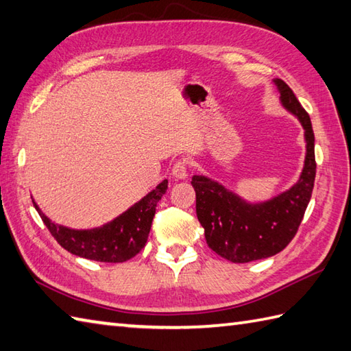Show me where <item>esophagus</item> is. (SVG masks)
<instances>
[{"label": "esophagus", "instance_id": "1", "mask_svg": "<svg viewBox=\"0 0 351 351\" xmlns=\"http://www.w3.org/2000/svg\"><path fill=\"white\" fill-rule=\"evenodd\" d=\"M171 175H173L176 180H185V178H187V162L176 161L175 166L171 167Z\"/></svg>", "mask_w": 351, "mask_h": 351}]
</instances>
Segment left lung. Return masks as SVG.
<instances>
[{
  "instance_id": "1",
  "label": "left lung",
  "mask_w": 351,
  "mask_h": 351,
  "mask_svg": "<svg viewBox=\"0 0 351 351\" xmlns=\"http://www.w3.org/2000/svg\"><path fill=\"white\" fill-rule=\"evenodd\" d=\"M274 84L282 106L299 119L304 130L306 156L299 181L270 200L250 204L210 178L195 175L191 180L208 247L230 263H250L285 249L297 234L314 189L317 162L311 117L285 81L276 78Z\"/></svg>"
}]
</instances>
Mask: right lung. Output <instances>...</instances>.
I'll use <instances>...</instances> for the list:
<instances>
[{"label": "right lung", "instance_id": "1", "mask_svg": "<svg viewBox=\"0 0 351 351\" xmlns=\"http://www.w3.org/2000/svg\"><path fill=\"white\" fill-rule=\"evenodd\" d=\"M167 190V180L107 225L93 229H71L51 221L33 200L45 226L63 249L99 263H125L145 247L158 200Z\"/></svg>", "mask_w": 351, "mask_h": 351}]
</instances>
